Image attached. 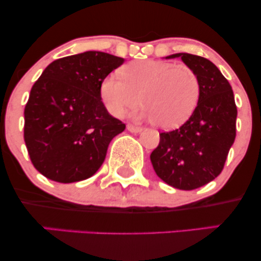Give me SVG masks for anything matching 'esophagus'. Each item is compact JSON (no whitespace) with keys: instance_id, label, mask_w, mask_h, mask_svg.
<instances>
[{"instance_id":"esophagus-1","label":"esophagus","mask_w":261,"mask_h":261,"mask_svg":"<svg viewBox=\"0 0 261 261\" xmlns=\"http://www.w3.org/2000/svg\"><path fill=\"white\" fill-rule=\"evenodd\" d=\"M126 128L128 131H130V133H133V134H139V133H141V131H142V127L135 126V125H133V124H127Z\"/></svg>"}]
</instances>
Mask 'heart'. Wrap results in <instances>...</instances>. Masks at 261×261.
I'll list each match as a JSON object with an SVG mask.
<instances>
[{
  "mask_svg": "<svg viewBox=\"0 0 261 261\" xmlns=\"http://www.w3.org/2000/svg\"><path fill=\"white\" fill-rule=\"evenodd\" d=\"M110 74L100 85V97L112 115L122 116L141 103L139 115L162 128H175L194 113L200 98V81L185 64L140 60Z\"/></svg>",
  "mask_w": 261,
  "mask_h": 261,
  "instance_id": "heart-1",
  "label": "heart"
}]
</instances>
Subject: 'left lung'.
Returning <instances> with one entry per match:
<instances>
[{
	"instance_id": "1",
	"label": "left lung",
	"mask_w": 261,
	"mask_h": 261,
	"mask_svg": "<svg viewBox=\"0 0 261 261\" xmlns=\"http://www.w3.org/2000/svg\"><path fill=\"white\" fill-rule=\"evenodd\" d=\"M181 58L200 81V98L189 120L179 128L160 134L151 153L153 169L163 181L180 190H194L222 172L236 139L237 107L232 87L216 65L187 53Z\"/></svg>"
}]
</instances>
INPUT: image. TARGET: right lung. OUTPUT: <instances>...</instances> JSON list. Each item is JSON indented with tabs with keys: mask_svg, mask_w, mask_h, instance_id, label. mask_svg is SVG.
I'll use <instances>...</instances> for the list:
<instances>
[{
	"mask_svg": "<svg viewBox=\"0 0 261 261\" xmlns=\"http://www.w3.org/2000/svg\"><path fill=\"white\" fill-rule=\"evenodd\" d=\"M124 59L86 51L55 60L32 87L24 141L33 166L59 182L85 180L100 168L125 124L108 113L100 85Z\"/></svg>",
	"mask_w": 261,
	"mask_h": 261,
	"instance_id": "add662e5",
	"label": "right lung"
}]
</instances>
